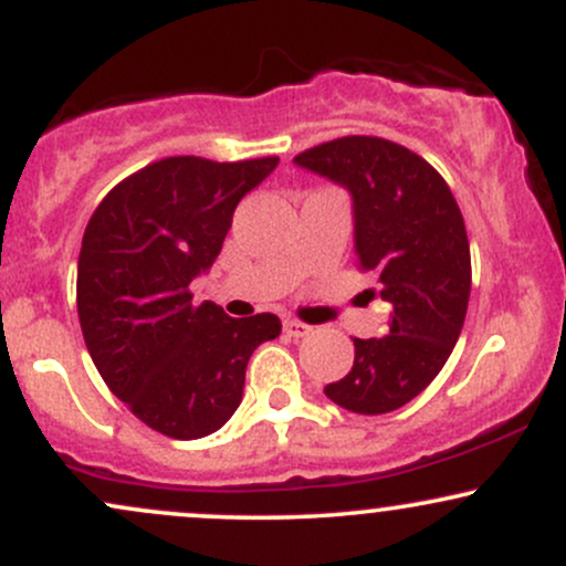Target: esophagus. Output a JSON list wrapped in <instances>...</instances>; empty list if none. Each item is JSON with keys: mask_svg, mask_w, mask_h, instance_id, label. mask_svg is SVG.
Listing matches in <instances>:
<instances>
[{"mask_svg": "<svg viewBox=\"0 0 566 566\" xmlns=\"http://www.w3.org/2000/svg\"><path fill=\"white\" fill-rule=\"evenodd\" d=\"M284 333H287L290 337H305V335H311V327L308 324H303V322H297V319H284Z\"/></svg>", "mask_w": 566, "mask_h": 566, "instance_id": "1", "label": "esophagus"}]
</instances>
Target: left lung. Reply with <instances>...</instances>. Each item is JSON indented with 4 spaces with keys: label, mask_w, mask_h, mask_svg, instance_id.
I'll list each match as a JSON object with an SVG mask.
<instances>
[{
    "label": "left lung",
    "mask_w": 566,
    "mask_h": 566,
    "mask_svg": "<svg viewBox=\"0 0 566 566\" xmlns=\"http://www.w3.org/2000/svg\"><path fill=\"white\" fill-rule=\"evenodd\" d=\"M295 165L348 188L359 269L391 303L386 335L354 337V367L324 394L337 407L382 415L405 407L450 359L471 295V250L450 186L423 157L373 135H346Z\"/></svg>",
    "instance_id": "8db88e82"
}]
</instances>
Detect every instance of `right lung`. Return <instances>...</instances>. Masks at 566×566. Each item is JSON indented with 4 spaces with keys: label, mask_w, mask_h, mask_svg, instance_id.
<instances>
[{
    "label": "right lung",
    "mask_w": 566,
    "mask_h": 566,
    "mask_svg": "<svg viewBox=\"0 0 566 566\" xmlns=\"http://www.w3.org/2000/svg\"><path fill=\"white\" fill-rule=\"evenodd\" d=\"M279 157H167L116 184L84 229L76 311L97 373L135 418L170 439L216 433L237 412L274 314L231 319L188 284L220 255L244 193Z\"/></svg>",
    "instance_id": "right-lung-1"
}]
</instances>
